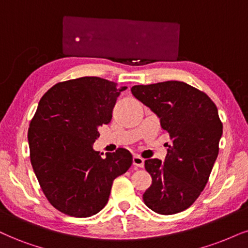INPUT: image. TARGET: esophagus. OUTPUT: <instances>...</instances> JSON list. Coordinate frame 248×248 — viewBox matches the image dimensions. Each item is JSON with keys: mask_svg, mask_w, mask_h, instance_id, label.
Returning a JSON list of instances; mask_svg holds the SVG:
<instances>
[{"mask_svg": "<svg viewBox=\"0 0 248 248\" xmlns=\"http://www.w3.org/2000/svg\"><path fill=\"white\" fill-rule=\"evenodd\" d=\"M132 162L134 167H139V168H142L143 164H145V160H143L142 157H140L139 155H134L132 158Z\"/></svg>", "mask_w": 248, "mask_h": 248, "instance_id": "esophagus-1", "label": "esophagus"}]
</instances>
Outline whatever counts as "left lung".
Here are the masks:
<instances>
[{
	"instance_id": "obj_1",
	"label": "left lung",
	"mask_w": 248,
	"mask_h": 248,
	"mask_svg": "<svg viewBox=\"0 0 248 248\" xmlns=\"http://www.w3.org/2000/svg\"><path fill=\"white\" fill-rule=\"evenodd\" d=\"M131 92L156 114L171 140L164 162L145 161L152 185L143 202L161 215L183 212L202 192L217 158L223 133L217 108L206 93L183 81L136 85Z\"/></svg>"
}]
</instances>
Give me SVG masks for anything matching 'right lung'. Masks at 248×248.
Masks as SVG:
<instances>
[{
    "instance_id": "right-lung-1",
    "label": "right lung",
    "mask_w": 248,
    "mask_h": 248,
    "mask_svg": "<svg viewBox=\"0 0 248 248\" xmlns=\"http://www.w3.org/2000/svg\"><path fill=\"white\" fill-rule=\"evenodd\" d=\"M126 87L99 77L59 82L40 100L30 123L33 170L46 198L61 213L90 217L108 202L112 182L132 164L127 149H93L97 129L110 123L116 100Z\"/></svg>"
}]
</instances>
